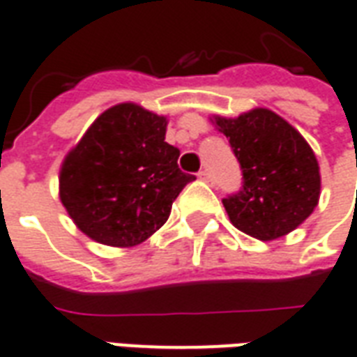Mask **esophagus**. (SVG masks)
Returning <instances> with one entry per match:
<instances>
[{"mask_svg":"<svg viewBox=\"0 0 357 357\" xmlns=\"http://www.w3.org/2000/svg\"><path fill=\"white\" fill-rule=\"evenodd\" d=\"M198 178H199V181H204V183H213V178H211L209 171H199Z\"/></svg>","mask_w":357,"mask_h":357,"instance_id":"obj_1","label":"esophagus"}]
</instances>
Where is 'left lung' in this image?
I'll return each instance as SVG.
<instances>
[{
  "label": "left lung",
  "instance_id": "8db88e82",
  "mask_svg": "<svg viewBox=\"0 0 357 357\" xmlns=\"http://www.w3.org/2000/svg\"><path fill=\"white\" fill-rule=\"evenodd\" d=\"M242 169V188L223 199L231 223L257 240L294 231L319 202L321 176L304 136L264 107L236 119L215 117Z\"/></svg>",
  "mask_w": 357,
  "mask_h": 357
}]
</instances>
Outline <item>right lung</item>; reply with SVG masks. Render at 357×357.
I'll return each mask as SVG.
<instances>
[{
	"label": "right lung",
	"instance_id": "1",
	"mask_svg": "<svg viewBox=\"0 0 357 357\" xmlns=\"http://www.w3.org/2000/svg\"><path fill=\"white\" fill-rule=\"evenodd\" d=\"M167 119L136 103L103 111L67 153L59 198L80 231L100 244L130 248L159 231L184 186Z\"/></svg>",
	"mask_w": 357,
	"mask_h": 357
}]
</instances>
